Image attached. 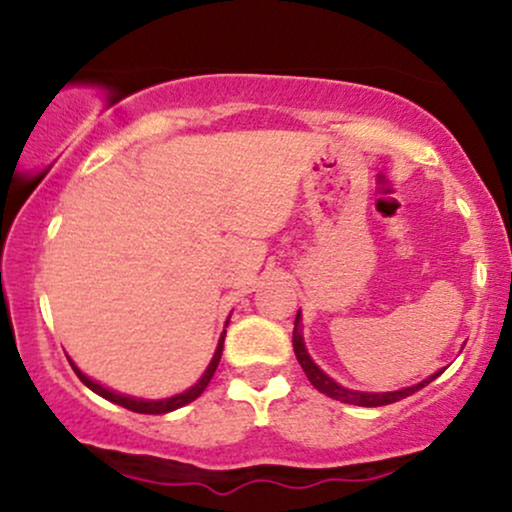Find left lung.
Listing matches in <instances>:
<instances>
[{
	"mask_svg": "<svg viewBox=\"0 0 512 512\" xmlns=\"http://www.w3.org/2000/svg\"><path fill=\"white\" fill-rule=\"evenodd\" d=\"M298 317H301V315H296V330H293V351H296L298 363H301V368L305 370V375H308V380L313 383L315 390H320L322 395H327L332 399H339V402L356 404V407H383V404L399 402V399L414 395V392H419L421 387L433 383V380H436L438 375L443 373V370H438L436 375H431V378L424 380V383L407 387V390H397V392H354V390H346V387L334 383L332 378H327V375L315 366L313 358L308 356V351H305V346H303L301 332H298Z\"/></svg>",
	"mask_w": 512,
	"mask_h": 512,
	"instance_id": "left-lung-1",
	"label": "left lung"
}]
</instances>
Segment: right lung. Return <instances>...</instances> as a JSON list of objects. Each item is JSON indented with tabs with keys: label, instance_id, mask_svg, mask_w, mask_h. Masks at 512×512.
Here are the masks:
<instances>
[{
	"label": "right lung",
	"instance_id": "add662e5",
	"mask_svg": "<svg viewBox=\"0 0 512 512\" xmlns=\"http://www.w3.org/2000/svg\"><path fill=\"white\" fill-rule=\"evenodd\" d=\"M223 337H226V332L221 334V342H219V346H216V354H214V358H211L207 373H204L202 378H199V383L195 387H190V390H187V392H182V395H175V397H168V399H158V402H146V399H134V397H125V395H115V392L105 390L103 385L93 383L91 378H86V375L81 373V370L76 368L74 363H72V368H74V373L79 375L81 383H84L86 387H91V390L96 392V395L105 397V399H108V402L120 404V407H125L129 411H137V414H168V411L180 409V407H185V404H190L192 399H197L204 390H207V385L211 383V378H214V373H216V366H219V361H221Z\"/></svg>",
	"mask_w": 512,
	"mask_h": 512
}]
</instances>
